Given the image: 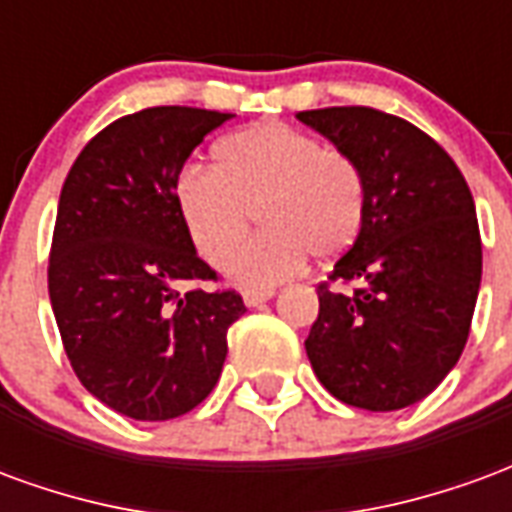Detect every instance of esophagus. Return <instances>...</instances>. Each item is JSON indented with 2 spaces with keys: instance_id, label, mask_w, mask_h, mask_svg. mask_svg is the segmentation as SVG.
Instances as JSON below:
<instances>
[{
  "instance_id": "1",
  "label": "esophagus",
  "mask_w": 512,
  "mask_h": 512,
  "mask_svg": "<svg viewBox=\"0 0 512 512\" xmlns=\"http://www.w3.org/2000/svg\"><path fill=\"white\" fill-rule=\"evenodd\" d=\"M241 296H244L246 307H257V304H263L274 296V288H244Z\"/></svg>"
}]
</instances>
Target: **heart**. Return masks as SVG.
Instances as JSON below:
<instances>
[{
	"label": "heart",
	"instance_id": "1",
	"mask_svg": "<svg viewBox=\"0 0 512 512\" xmlns=\"http://www.w3.org/2000/svg\"><path fill=\"white\" fill-rule=\"evenodd\" d=\"M213 167L180 169L175 205L191 244L224 266L251 229L254 211L267 233L231 258L241 285H277L307 255L332 260L351 249L365 222V175L354 158L277 120L224 136Z\"/></svg>",
	"mask_w": 512,
	"mask_h": 512
}]
</instances>
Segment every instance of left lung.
I'll return each instance as SVG.
<instances>
[{
	"mask_svg": "<svg viewBox=\"0 0 512 512\" xmlns=\"http://www.w3.org/2000/svg\"><path fill=\"white\" fill-rule=\"evenodd\" d=\"M365 175V222L329 282L304 340L337 400L397 411L444 381L472 326L483 244L472 191L447 150L408 120L370 106L296 115ZM354 281L343 294L337 284Z\"/></svg>",
	"mask_w": 512,
	"mask_h": 512,
	"instance_id": "8db88e82",
	"label": "left lung"
}]
</instances>
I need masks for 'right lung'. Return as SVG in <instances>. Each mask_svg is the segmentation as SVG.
Returning <instances> with one entry per match:
<instances>
[{"label":"right lung","mask_w":512,"mask_h":512,"mask_svg":"<svg viewBox=\"0 0 512 512\" xmlns=\"http://www.w3.org/2000/svg\"><path fill=\"white\" fill-rule=\"evenodd\" d=\"M233 115L150 106L95 134L65 178L49 257L51 310L84 389L117 414L164 422L222 376L227 329L246 312L191 244L180 169Z\"/></svg>","instance_id":"1"}]
</instances>
